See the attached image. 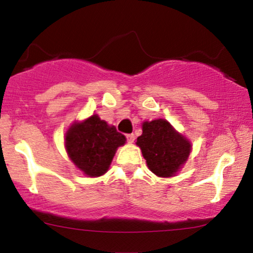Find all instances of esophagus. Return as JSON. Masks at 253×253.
<instances>
[{
    "label": "esophagus",
    "instance_id": "obj_1",
    "mask_svg": "<svg viewBox=\"0 0 253 253\" xmlns=\"http://www.w3.org/2000/svg\"><path fill=\"white\" fill-rule=\"evenodd\" d=\"M126 137H127V142L128 143H133L134 140H135V135H134V134H127Z\"/></svg>",
    "mask_w": 253,
    "mask_h": 253
}]
</instances>
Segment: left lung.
I'll list each match as a JSON object with an SVG mask.
<instances>
[{
	"label": "left lung",
	"instance_id": "1",
	"mask_svg": "<svg viewBox=\"0 0 253 253\" xmlns=\"http://www.w3.org/2000/svg\"><path fill=\"white\" fill-rule=\"evenodd\" d=\"M136 146L151 172L162 178L177 176L188 160L192 143L166 119L143 121Z\"/></svg>",
	"mask_w": 253,
	"mask_h": 253
}]
</instances>
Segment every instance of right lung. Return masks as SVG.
<instances>
[{"label":"right lung","instance_id":"add662e5","mask_svg":"<svg viewBox=\"0 0 253 253\" xmlns=\"http://www.w3.org/2000/svg\"><path fill=\"white\" fill-rule=\"evenodd\" d=\"M126 137L116 127L92 114L74 121L65 134V147L70 161L86 177H100L107 172L119 147Z\"/></svg>","mask_w":253,"mask_h":253}]
</instances>
